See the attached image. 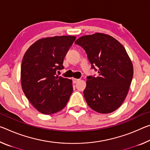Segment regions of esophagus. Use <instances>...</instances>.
Here are the masks:
<instances>
[{
    "mask_svg": "<svg viewBox=\"0 0 150 150\" xmlns=\"http://www.w3.org/2000/svg\"><path fill=\"white\" fill-rule=\"evenodd\" d=\"M72 81H73V83H77L78 81H79V79H75V78H73V79H72Z\"/></svg>",
    "mask_w": 150,
    "mask_h": 150,
    "instance_id": "1",
    "label": "esophagus"
}]
</instances>
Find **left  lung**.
I'll return each instance as SVG.
<instances>
[{
  "label": "left lung",
  "instance_id": "left-lung-1",
  "mask_svg": "<svg viewBox=\"0 0 150 150\" xmlns=\"http://www.w3.org/2000/svg\"><path fill=\"white\" fill-rule=\"evenodd\" d=\"M75 43L86 51L92 68L99 69L97 77H87L83 94L88 105L100 113L115 111L124 101L134 75V67L124 47L115 38L101 33L84 35Z\"/></svg>",
  "mask_w": 150,
  "mask_h": 150
}]
</instances>
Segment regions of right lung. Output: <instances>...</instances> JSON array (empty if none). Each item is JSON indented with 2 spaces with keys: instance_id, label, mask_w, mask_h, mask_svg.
Masks as SVG:
<instances>
[{
  "instance_id": "right-lung-1",
  "label": "right lung",
  "mask_w": 150,
  "mask_h": 150,
  "mask_svg": "<svg viewBox=\"0 0 150 150\" xmlns=\"http://www.w3.org/2000/svg\"><path fill=\"white\" fill-rule=\"evenodd\" d=\"M76 37L42 38L24 54L21 81L24 93L33 107L43 114L59 112L65 108L73 92L72 80L59 77L64 58Z\"/></svg>"
}]
</instances>
